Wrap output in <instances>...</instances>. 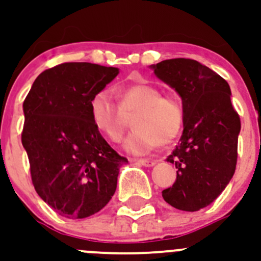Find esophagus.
<instances>
[{
  "mask_svg": "<svg viewBox=\"0 0 261 261\" xmlns=\"http://www.w3.org/2000/svg\"><path fill=\"white\" fill-rule=\"evenodd\" d=\"M134 162L138 165H142V166H146V167H151L156 165V162L153 160H147V159H141V160H134Z\"/></svg>",
  "mask_w": 261,
  "mask_h": 261,
  "instance_id": "1",
  "label": "esophagus"
}]
</instances>
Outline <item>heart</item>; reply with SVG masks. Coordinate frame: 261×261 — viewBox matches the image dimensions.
<instances>
[{
  "label": "heart",
  "mask_w": 261,
  "mask_h": 261,
  "mask_svg": "<svg viewBox=\"0 0 261 261\" xmlns=\"http://www.w3.org/2000/svg\"><path fill=\"white\" fill-rule=\"evenodd\" d=\"M120 104L117 105L107 90L96 92L90 101L92 122L107 138L119 142L133 118V128L123 147L133 154H146L160 146H170L181 133L185 112L181 102L162 96L157 87L146 82H132L118 89Z\"/></svg>",
  "instance_id": "obj_1"
}]
</instances>
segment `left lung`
<instances>
[{
    "instance_id": "1",
    "label": "left lung",
    "mask_w": 261,
    "mask_h": 261,
    "mask_svg": "<svg viewBox=\"0 0 261 261\" xmlns=\"http://www.w3.org/2000/svg\"><path fill=\"white\" fill-rule=\"evenodd\" d=\"M149 68L179 94L185 112L181 138L166 159L176 167V180L162 197L176 210L197 212L217 199L236 169L241 123L231 89L194 59H166Z\"/></svg>"
}]
</instances>
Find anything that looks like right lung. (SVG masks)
<instances>
[{"mask_svg":"<svg viewBox=\"0 0 261 261\" xmlns=\"http://www.w3.org/2000/svg\"><path fill=\"white\" fill-rule=\"evenodd\" d=\"M119 73L117 67L62 63L42 72L24 104L21 142L38 195L58 215L79 219L105 207L125 157L95 127L90 101Z\"/></svg>","mask_w":261,"mask_h":261,"instance_id":"obj_1","label":"right lung"}]
</instances>
